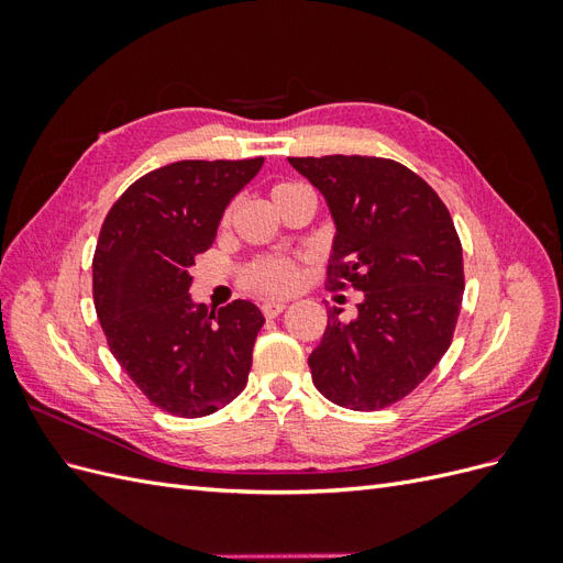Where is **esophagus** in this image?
<instances>
[{
	"label": "esophagus",
	"mask_w": 563,
	"mask_h": 563,
	"mask_svg": "<svg viewBox=\"0 0 563 563\" xmlns=\"http://www.w3.org/2000/svg\"><path fill=\"white\" fill-rule=\"evenodd\" d=\"M261 310H263V314H265L267 319L279 317V314L286 310V302H284V300H265V302L261 305Z\"/></svg>",
	"instance_id": "1"
}]
</instances>
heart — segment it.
<instances>
[{
	"label": "heart",
	"instance_id": "obj_1",
	"mask_svg": "<svg viewBox=\"0 0 563 563\" xmlns=\"http://www.w3.org/2000/svg\"><path fill=\"white\" fill-rule=\"evenodd\" d=\"M298 183H277L272 187V199L279 197L286 187H294ZM230 223V211L223 216V225ZM300 282V267L298 261L291 258V255H261L253 263L246 265L244 269V284L255 294H265V296H282L294 291Z\"/></svg>",
	"mask_w": 563,
	"mask_h": 563
}]
</instances>
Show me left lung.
<instances>
[{
	"label": "left lung",
	"mask_w": 563,
	"mask_h": 563,
	"mask_svg": "<svg viewBox=\"0 0 563 563\" xmlns=\"http://www.w3.org/2000/svg\"><path fill=\"white\" fill-rule=\"evenodd\" d=\"M335 220L331 291H362L356 319L333 308L310 354L314 387L352 411L401 401L449 350L463 305V246L446 203L411 168L362 155L288 157Z\"/></svg>",
	"instance_id": "left-lung-1"
}]
</instances>
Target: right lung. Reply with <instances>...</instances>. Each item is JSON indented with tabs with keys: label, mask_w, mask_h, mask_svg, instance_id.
Returning a JSON list of instances; mask_svg holds the SVG:
<instances>
[{
	"label": "right lung",
	"mask_w": 563,
	"mask_h": 563,
	"mask_svg": "<svg viewBox=\"0 0 563 563\" xmlns=\"http://www.w3.org/2000/svg\"><path fill=\"white\" fill-rule=\"evenodd\" d=\"M255 159H185L135 180L106 216L93 253V305L114 360L143 395L178 418H203L246 387L265 323L249 300L207 312L190 267Z\"/></svg>",
	"instance_id": "1"
}]
</instances>
